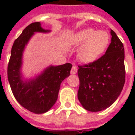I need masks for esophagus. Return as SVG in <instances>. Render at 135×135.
<instances>
[{
    "instance_id": "1",
    "label": "esophagus",
    "mask_w": 135,
    "mask_h": 135,
    "mask_svg": "<svg viewBox=\"0 0 135 135\" xmlns=\"http://www.w3.org/2000/svg\"><path fill=\"white\" fill-rule=\"evenodd\" d=\"M78 71V68L76 66H73L71 68V74H76Z\"/></svg>"
}]
</instances>
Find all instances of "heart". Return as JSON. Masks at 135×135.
<instances>
[{"instance_id": "b5f03b06", "label": "heart", "mask_w": 135, "mask_h": 135, "mask_svg": "<svg viewBox=\"0 0 135 135\" xmlns=\"http://www.w3.org/2000/svg\"><path fill=\"white\" fill-rule=\"evenodd\" d=\"M110 37L105 31H95L85 28L76 33L71 37L69 45L72 47L80 46L78 57L82 61L91 62L98 59L107 50Z\"/></svg>"}]
</instances>
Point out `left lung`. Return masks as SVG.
<instances>
[{
  "label": "left lung",
  "instance_id": "8db88e82",
  "mask_svg": "<svg viewBox=\"0 0 135 135\" xmlns=\"http://www.w3.org/2000/svg\"><path fill=\"white\" fill-rule=\"evenodd\" d=\"M111 35V42L104 55L93 62L78 66V100L85 109L92 112L113 104L125 84L124 47L113 30Z\"/></svg>",
  "mask_w": 135,
  "mask_h": 135
}]
</instances>
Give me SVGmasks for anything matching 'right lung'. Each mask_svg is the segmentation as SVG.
Here are the masks:
<instances>
[{
    "instance_id": "obj_1",
    "label": "right lung",
    "mask_w": 135,
    "mask_h": 135,
    "mask_svg": "<svg viewBox=\"0 0 135 135\" xmlns=\"http://www.w3.org/2000/svg\"><path fill=\"white\" fill-rule=\"evenodd\" d=\"M40 22L30 24L24 28L12 45L7 66V78L12 92L22 107L34 113H45L55 104L61 82L70 75L72 64L50 66L34 79L24 81L20 69L24 47L35 32H49Z\"/></svg>"
}]
</instances>
